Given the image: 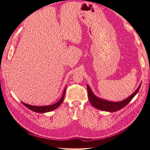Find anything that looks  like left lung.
<instances>
[{"label":"left lung","instance_id":"1","mask_svg":"<svg viewBox=\"0 0 150 150\" xmlns=\"http://www.w3.org/2000/svg\"><path fill=\"white\" fill-rule=\"evenodd\" d=\"M140 88H141V84H140L139 88L137 89L134 93H133L132 95H130V96L128 98H127L126 99L120 102H117V103H115L114 102L113 103V102L103 100L97 97L93 93V92L91 91L90 88L89 87V86L87 85L89 100H90V102L92 106L95 107V108H97L98 110L106 111H110V112L117 111L118 110H121L124 106H126V105L132 100V98L135 97V95L137 93Z\"/></svg>","mask_w":150,"mask_h":150}]
</instances>
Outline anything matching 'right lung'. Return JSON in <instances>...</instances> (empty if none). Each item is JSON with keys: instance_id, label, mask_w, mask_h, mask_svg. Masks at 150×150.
I'll return each instance as SVG.
<instances>
[{"instance_id": "add662e5", "label": "right lung", "mask_w": 150, "mask_h": 150, "mask_svg": "<svg viewBox=\"0 0 150 150\" xmlns=\"http://www.w3.org/2000/svg\"><path fill=\"white\" fill-rule=\"evenodd\" d=\"M65 92H66V89L63 92L62 96V98H60V100L57 102V103H56L55 104L50 105V106H31V105L25 104L24 103H22H22L23 104L26 108H28V109L31 110V111H35V112H37V113L49 112V111H52V110H54L55 109H56L57 107H59L60 105L62 103V102L64 100V96H65Z\"/></svg>"}]
</instances>
